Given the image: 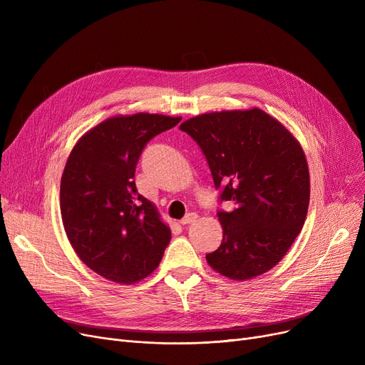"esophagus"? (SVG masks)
I'll use <instances>...</instances> for the list:
<instances>
[{
	"instance_id": "34e87169",
	"label": "esophagus",
	"mask_w": 365,
	"mask_h": 365,
	"mask_svg": "<svg viewBox=\"0 0 365 365\" xmlns=\"http://www.w3.org/2000/svg\"><path fill=\"white\" fill-rule=\"evenodd\" d=\"M197 219H198V215H197V213H187V215L180 220V223H182V225H189V223H194Z\"/></svg>"
}]
</instances>
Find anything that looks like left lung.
<instances>
[{
    "label": "left lung",
    "instance_id": "obj_1",
    "mask_svg": "<svg viewBox=\"0 0 365 365\" xmlns=\"http://www.w3.org/2000/svg\"><path fill=\"white\" fill-rule=\"evenodd\" d=\"M208 163L220 201L223 241L205 256L216 272L250 279L290 250L309 207V170L293 134L262 109L202 113L182 123Z\"/></svg>",
    "mask_w": 365,
    "mask_h": 365
}]
</instances>
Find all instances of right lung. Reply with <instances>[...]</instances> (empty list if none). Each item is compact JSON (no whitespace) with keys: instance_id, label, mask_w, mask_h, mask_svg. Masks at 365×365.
<instances>
[{"instance_id":"obj_1","label":"right lung","mask_w":365,"mask_h":365,"mask_svg":"<svg viewBox=\"0 0 365 365\" xmlns=\"http://www.w3.org/2000/svg\"><path fill=\"white\" fill-rule=\"evenodd\" d=\"M158 113L118 115L73 146L61 182V213L78 257L101 277L133 284L160 264L170 227L138 194L134 171L146 143L180 123Z\"/></svg>"}]
</instances>
